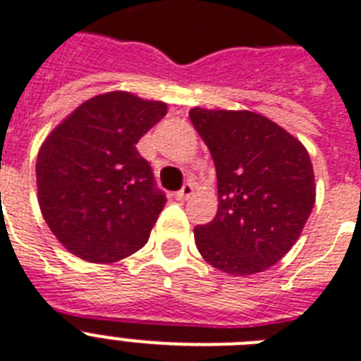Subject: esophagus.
<instances>
[{
    "mask_svg": "<svg viewBox=\"0 0 361 361\" xmlns=\"http://www.w3.org/2000/svg\"><path fill=\"white\" fill-rule=\"evenodd\" d=\"M193 190H195V188H193V184L186 183L183 188H180V190H178L177 193H175V197H177V199H188L193 193Z\"/></svg>",
    "mask_w": 361,
    "mask_h": 361,
    "instance_id": "34e87169",
    "label": "esophagus"
}]
</instances>
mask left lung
Wrapping results in <instances>:
<instances>
[{
	"mask_svg": "<svg viewBox=\"0 0 361 361\" xmlns=\"http://www.w3.org/2000/svg\"><path fill=\"white\" fill-rule=\"evenodd\" d=\"M216 164L217 214L193 231L204 260L231 275L275 266L315 202L310 154L288 130L249 110H190Z\"/></svg>",
	"mask_w": 361,
	"mask_h": 361,
	"instance_id": "1",
	"label": "left lung"
}]
</instances>
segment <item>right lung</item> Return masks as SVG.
<instances>
[{
  "instance_id": "obj_1",
  "label": "right lung",
  "mask_w": 361,
  "mask_h": 361,
  "mask_svg": "<svg viewBox=\"0 0 361 361\" xmlns=\"http://www.w3.org/2000/svg\"><path fill=\"white\" fill-rule=\"evenodd\" d=\"M166 112L162 101L109 92L77 106L42 144L38 202L68 251L109 264L147 243L166 193L136 144Z\"/></svg>"
}]
</instances>
